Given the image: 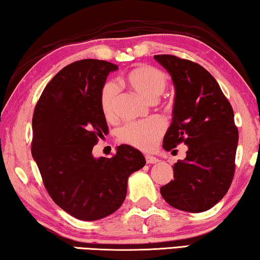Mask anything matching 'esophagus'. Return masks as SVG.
Segmentation results:
<instances>
[{
    "mask_svg": "<svg viewBox=\"0 0 260 260\" xmlns=\"http://www.w3.org/2000/svg\"><path fill=\"white\" fill-rule=\"evenodd\" d=\"M145 160H146V164H156L158 163V158L156 157H152V156H146L145 157Z\"/></svg>",
    "mask_w": 260,
    "mask_h": 260,
    "instance_id": "34e87169",
    "label": "esophagus"
}]
</instances>
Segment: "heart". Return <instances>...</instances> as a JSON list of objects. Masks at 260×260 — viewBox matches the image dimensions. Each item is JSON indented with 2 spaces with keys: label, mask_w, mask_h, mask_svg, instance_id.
Masks as SVG:
<instances>
[{
  "label": "heart",
  "mask_w": 260,
  "mask_h": 260,
  "mask_svg": "<svg viewBox=\"0 0 260 260\" xmlns=\"http://www.w3.org/2000/svg\"><path fill=\"white\" fill-rule=\"evenodd\" d=\"M126 84L137 93L153 103L164 92L168 85V77L163 71L150 66H142L131 70L125 77ZM116 101H117V86L109 83L101 91V109L104 117L114 119L116 116ZM165 130V124L159 118H152L146 122H134L123 125L118 131L119 142L134 146L139 150H151L156 145Z\"/></svg>",
  "instance_id": "b5f03b06"
}]
</instances>
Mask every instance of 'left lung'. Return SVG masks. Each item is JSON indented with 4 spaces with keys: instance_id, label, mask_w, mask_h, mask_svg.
<instances>
[{
    "instance_id": "8db88e82",
    "label": "left lung",
    "mask_w": 260,
    "mask_h": 260,
    "mask_svg": "<svg viewBox=\"0 0 260 260\" xmlns=\"http://www.w3.org/2000/svg\"><path fill=\"white\" fill-rule=\"evenodd\" d=\"M153 58L175 86L172 122L163 148L187 146L186 157L172 165L174 179L160 187V194L175 209L206 211L226 194L235 175L238 130L232 107L202 66L172 55Z\"/></svg>"
}]
</instances>
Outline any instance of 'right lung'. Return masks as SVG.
Segmentation results:
<instances>
[{"label": "right lung", "instance_id": "right-lung-1", "mask_svg": "<svg viewBox=\"0 0 260 260\" xmlns=\"http://www.w3.org/2000/svg\"><path fill=\"white\" fill-rule=\"evenodd\" d=\"M118 67L81 59L57 73L36 104L31 153L44 186L56 204L80 220H99L121 208L127 179L145 165L134 146L122 144L112 158L92 155L108 134L101 91Z\"/></svg>", "mask_w": 260, "mask_h": 260}]
</instances>
